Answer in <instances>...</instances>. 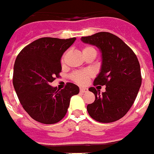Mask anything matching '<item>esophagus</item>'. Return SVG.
<instances>
[{"label": "esophagus", "instance_id": "1", "mask_svg": "<svg viewBox=\"0 0 154 154\" xmlns=\"http://www.w3.org/2000/svg\"><path fill=\"white\" fill-rule=\"evenodd\" d=\"M79 91H80V93H85V92L88 91V89H86V88H80Z\"/></svg>", "mask_w": 154, "mask_h": 154}]
</instances>
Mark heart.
<instances>
[{
  "label": "heart",
  "instance_id": "b5f03b06",
  "mask_svg": "<svg viewBox=\"0 0 154 154\" xmlns=\"http://www.w3.org/2000/svg\"><path fill=\"white\" fill-rule=\"evenodd\" d=\"M94 49L92 46H85L82 48V52L83 54L85 55L86 53L91 52V51H94ZM64 59V56H63L62 57V62H63ZM92 76V73L89 71V70H84V71H76L75 73H73L71 75V79L72 80L75 82L78 85H85L86 84V82L88 81V79Z\"/></svg>",
  "mask_w": 154,
  "mask_h": 154
}]
</instances>
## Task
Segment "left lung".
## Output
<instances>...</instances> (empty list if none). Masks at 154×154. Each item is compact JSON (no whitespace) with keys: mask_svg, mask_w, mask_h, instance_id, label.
<instances>
[{"mask_svg":"<svg viewBox=\"0 0 154 154\" xmlns=\"http://www.w3.org/2000/svg\"><path fill=\"white\" fill-rule=\"evenodd\" d=\"M84 43L98 47L102 67L94 85H106V91L90 87L94 103L87 105L91 118L101 123H111L124 117L131 108L142 85L140 63L137 56L124 41L108 32L81 37Z\"/></svg>","mask_w":154,"mask_h":154,"instance_id":"1","label":"left lung"}]
</instances>
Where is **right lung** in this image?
<instances>
[{
	"label": "right lung",
	"instance_id": "obj_1",
	"mask_svg": "<svg viewBox=\"0 0 154 154\" xmlns=\"http://www.w3.org/2000/svg\"><path fill=\"white\" fill-rule=\"evenodd\" d=\"M75 40L41 38L25 46L16 58L14 89L23 108L38 122H59L67 113L71 97L79 93V87L73 83H67L61 91L50 85L59 77L63 52Z\"/></svg>",
	"mask_w": 154,
	"mask_h": 154
}]
</instances>
